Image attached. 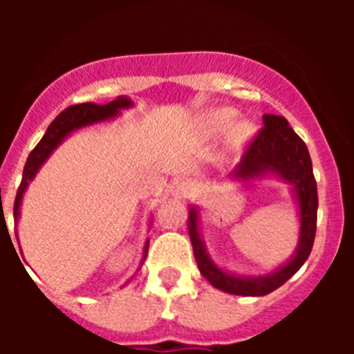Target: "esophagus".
Instances as JSON below:
<instances>
[{
  "label": "esophagus",
  "mask_w": 354,
  "mask_h": 354,
  "mask_svg": "<svg viewBox=\"0 0 354 354\" xmlns=\"http://www.w3.org/2000/svg\"><path fill=\"white\" fill-rule=\"evenodd\" d=\"M177 192L183 196H189L195 192V184H193L192 180H180V183L177 184Z\"/></svg>",
  "instance_id": "34e87169"
}]
</instances>
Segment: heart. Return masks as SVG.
Instances as JSON below:
<instances>
[{
  "label": "heart",
  "instance_id": "obj_1",
  "mask_svg": "<svg viewBox=\"0 0 354 354\" xmlns=\"http://www.w3.org/2000/svg\"><path fill=\"white\" fill-rule=\"evenodd\" d=\"M234 122V111L230 109H214L202 122V129L207 136H216V134H221L230 127V124ZM252 136V126L246 124V122H237L232 129L228 131L227 136V145L230 149H241Z\"/></svg>",
  "mask_w": 354,
  "mask_h": 354
}]
</instances>
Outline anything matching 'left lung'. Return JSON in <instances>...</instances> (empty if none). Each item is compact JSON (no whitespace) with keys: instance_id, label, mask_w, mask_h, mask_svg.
Returning <instances> with one entry per match:
<instances>
[{"instance_id":"8db88e82","label":"left lung","mask_w":354,"mask_h":354,"mask_svg":"<svg viewBox=\"0 0 354 354\" xmlns=\"http://www.w3.org/2000/svg\"><path fill=\"white\" fill-rule=\"evenodd\" d=\"M264 126L246 145L239 167L232 171V177L248 180L264 174H274L280 179L294 186V195L299 205V241L298 250L287 264L264 277H234L220 270L209 259L200 239L196 209H189V237L193 253L202 277L216 289L239 296H266L273 292L289 280L305 264L314 246L315 228H317V184L312 171V159L305 142L294 133L289 122L278 115H264Z\"/></svg>"}]
</instances>
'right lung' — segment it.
I'll list each match as a JSON object with an SVG mask.
<instances>
[{
    "label": "right lung",
    "instance_id": "add662e5",
    "mask_svg": "<svg viewBox=\"0 0 354 354\" xmlns=\"http://www.w3.org/2000/svg\"><path fill=\"white\" fill-rule=\"evenodd\" d=\"M133 106L131 99L127 97H117L115 101L108 102V104H95V102H83V104H74L71 108L64 109L55 120L49 124L48 131L42 136L37 147L30 152L28 156V161L24 165L23 171V180H21V186L17 189V195H15L14 202V218L17 221L19 218V209H21V200H23L24 192H26V186L35 174L39 171V168L42 167V162L51 156L53 150L60 145L62 140L71 134L72 131L80 129V127L90 126V124H97V122L108 120V118H113L115 115L124 108H129ZM147 250H149V241L145 243V248H143V261L147 257Z\"/></svg>",
    "mask_w": 354,
    "mask_h": 354
}]
</instances>
